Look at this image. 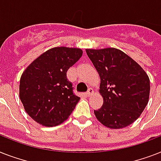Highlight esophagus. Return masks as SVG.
I'll return each instance as SVG.
<instances>
[{"mask_svg":"<svg viewBox=\"0 0 161 161\" xmlns=\"http://www.w3.org/2000/svg\"><path fill=\"white\" fill-rule=\"evenodd\" d=\"M93 89L92 88H88V92L86 93V95L88 96V97H89V96L93 95Z\"/></svg>","mask_w":161,"mask_h":161,"instance_id":"esophagus-1","label":"esophagus"}]
</instances>
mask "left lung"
I'll use <instances>...</instances> for the list:
<instances>
[{"label":"left lung","mask_w":161,"mask_h":161,"mask_svg":"<svg viewBox=\"0 0 161 161\" xmlns=\"http://www.w3.org/2000/svg\"><path fill=\"white\" fill-rule=\"evenodd\" d=\"M100 77L103 106L94 110L97 119L110 129L134 123L150 97V78L135 60L119 49H86Z\"/></svg>","instance_id":"obj_1"}]
</instances>
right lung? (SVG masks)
Returning <instances> with one entry per match:
<instances>
[{
    "mask_svg": "<svg viewBox=\"0 0 161 161\" xmlns=\"http://www.w3.org/2000/svg\"><path fill=\"white\" fill-rule=\"evenodd\" d=\"M82 55L80 48L53 47L39 56L24 71L20 79V99L36 123L56 126L73 112L80 98L73 93L67 72Z\"/></svg>",
    "mask_w": 161,
    "mask_h": 161,
    "instance_id": "right-lung-1",
    "label": "right lung"
}]
</instances>
